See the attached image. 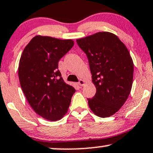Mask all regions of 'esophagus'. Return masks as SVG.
Segmentation results:
<instances>
[{
	"label": "esophagus",
	"instance_id": "34e87169",
	"mask_svg": "<svg viewBox=\"0 0 153 153\" xmlns=\"http://www.w3.org/2000/svg\"><path fill=\"white\" fill-rule=\"evenodd\" d=\"M85 84V82L84 80H82V79H81V80H79V82H78V85H79L83 86Z\"/></svg>",
	"mask_w": 153,
	"mask_h": 153
}]
</instances>
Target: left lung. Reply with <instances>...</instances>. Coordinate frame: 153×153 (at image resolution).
Wrapping results in <instances>:
<instances>
[{
	"label": "left lung",
	"instance_id": "8db88e82",
	"mask_svg": "<svg viewBox=\"0 0 153 153\" xmlns=\"http://www.w3.org/2000/svg\"><path fill=\"white\" fill-rule=\"evenodd\" d=\"M88 57L92 81L96 88L90 108L97 116L108 117L117 113L129 96L134 65L129 51L115 34L98 32L76 40Z\"/></svg>",
	"mask_w": 153,
	"mask_h": 153
}]
</instances>
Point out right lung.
Listing matches in <instances>:
<instances>
[{
	"instance_id": "1",
	"label": "right lung",
	"mask_w": 153,
	"mask_h": 153,
	"mask_svg": "<svg viewBox=\"0 0 153 153\" xmlns=\"http://www.w3.org/2000/svg\"><path fill=\"white\" fill-rule=\"evenodd\" d=\"M73 45L71 39L36 36L21 54L18 78L22 91L34 111L48 120H58L65 115L75 92L58 70V61Z\"/></svg>"
}]
</instances>
